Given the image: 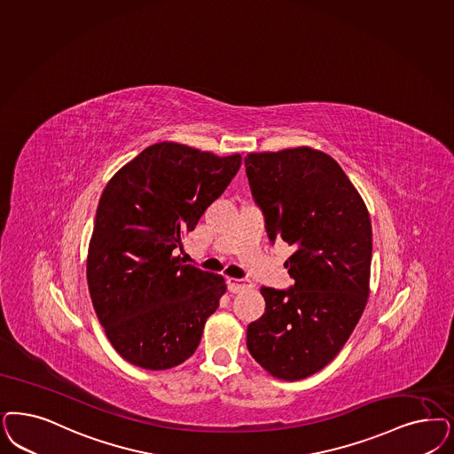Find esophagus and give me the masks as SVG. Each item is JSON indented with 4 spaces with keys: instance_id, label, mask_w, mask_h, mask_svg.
<instances>
[{
    "instance_id": "34e87169",
    "label": "esophagus",
    "mask_w": 454,
    "mask_h": 454,
    "mask_svg": "<svg viewBox=\"0 0 454 454\" xmlns=\"http://www.w3.org/2000/svg\"><path fill=\"white\" fill-rule=\"evenodd\" d=\"M226 283H228V290L231 294H239L251 286L250 280H247V278H228Z\"/></svg>"
}]
</instances>
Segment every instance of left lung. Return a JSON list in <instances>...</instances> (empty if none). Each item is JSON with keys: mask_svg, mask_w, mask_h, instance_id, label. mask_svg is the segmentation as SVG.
<instances>
[{"mask_svg": "<svg viewBox=\"0 0 454 454\" xmlns=\"http://www.w3.org/2000/svg\"><path fill=\"white\" fill-rule=\"evenodd\" d=\"M251 196L270 243L294 247L295 283L262 286L265 313L251 322L253 359L278 379L324 369L356 329L369 297L372 226L357 189L332 157L310 147L248 154Z\"/></svg>", "mask_w": 454, "mask_h": 454, "instance_id": "obj_1", "label": "left lung"}]
</instances>
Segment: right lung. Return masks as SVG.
I'll return each instance as SVG.
<instances>
[{
    "label": "right lung",
    "mask_w": 454,
    "mask_h": 454,
    "mask_svg": "<svg viewBox=\"0 0 454 454\" xmlns=\"http://www.w3.org/2000/svg\"><path fill=\"white\" fill-rule=\"evenodd\" d=\"M241 156L159 142L104 189L87 256L95 313L130 364L164 371L189 359L226 292L223 277L183 265L181 235L228 188Z\"/></svg>",
    "instance_id": "1"
}]
</instances>
